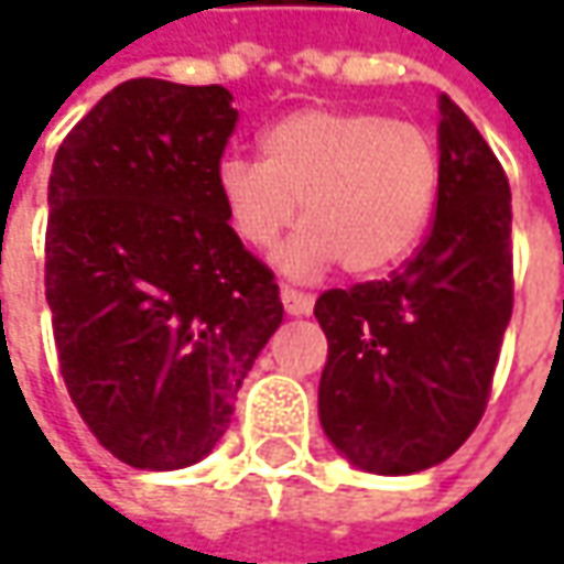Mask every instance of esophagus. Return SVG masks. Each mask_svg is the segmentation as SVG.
<instances>
[{
  "instance_id": "34e87169",
  "label": "esophagus",
  "mask_w": 564,
  "mask_h": 564,
  "mask_svg": "<svg viewBox=\"0 0 564 564\" xmlns=\"http://www.w3.org/2000/svg\"><path fill=\"white\" fill-rule=\"evenodd\" d=\"M279 294H282L285 314L307 316L311 311H314V294L301 292V289H292V285H282V289H279Z\"/></svg>"
}]
</instances>
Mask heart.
Here are the masks:
<instances>
[{"instance_id":"heart-1","label":"heart","mask_w":564,"mask_h":564,"mask_svg":"<svg viewBox=\"0 0 564 564\" xmlns=\"http://www.w3.org/2000/svg\"><path fill=\"white\" fill-rule=\"evenodd\" d=\"M219 200L238 241L279 250V267L311 279L341 263L348 275L399 267L421 245L440 197V150L408 121L364 109L307 106L260 134V160L226 156Z\"/></svg>"}]
</instances>
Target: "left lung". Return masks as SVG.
<instances>
[{
	"label": "left lung",
	"instance_id": "1",
	"mask_svg": "<svg viewBox=\"0 0 564 564\" xmlns=\"http://www.w3.org/2000/svg\"><path fill=\"white\" fill-rule=\"evenodd\" d=\"M440 197L417 253L382 282L316 297L329 358L319 423L370 474H417L487 411L511 319V191L474 121L440 97Z\"/></svg>",
	"mask_w": 564,
	"mask_h": 564
}]
</instances>
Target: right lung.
<instances>
[{
    "instance_id": "add662e5",
    "label": "right lung",
    "mask_w": 564,
    "mask_h": 564,
    "mask_svg": "<svg viewBox=\"0 0 564 564\" xmlns=\"http://www.w3.org/2000/svg\"><path fill=\"white\" fill-rule=\"evenodd\" d=\"M235 121L219 84L134 77L55 153L46 304L58 370L99 445L141 470L216 448L282 323L279 285L216 187Z\"/></svg>"
}]
</instances>
